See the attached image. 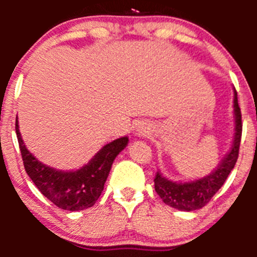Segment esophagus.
Wrapping results in <instances>:
<instances>
[{"instance_id":"obj_1","label":"esophagus","mask_w":257,"mask_h":257,"mask_svg":"<svg viewBox=\"0 0 257 257\" xmlns=\"http://www.w3.org/2000/svg\"><path fill=\"white\" fill-rule=\"evenodd\" d=\"M138 132H139V134H142V136H144L145 133H148L147 129H144V128H139Z\"/></svg>"}]
</instances>
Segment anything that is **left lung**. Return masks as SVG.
<instances>
[{
  "label": "left lung",
  "instance_id": "8db88e82",
  "mask_svg": "<svg viewBox=\"0 0 257 257\" xmlns=\"http://www.w3.org/2000/svg\"><path fill=\"white\" fill-rule=\"evenodd\" d=\"M234 113H235V137L231 150L222 159L216 170L208 177L190 181V183H173L157 173L154 178V189L165 204L172 208L193 211L201 209L211 200L212 196L224 185L231 170L234 169L239 158V149L242 133L241 110L237 103V93L234 92Z\"/></svg>",
  "mask_w": 257,
  "mask_h": 257
}]
</instances>
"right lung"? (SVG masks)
<instances>
[{
	"mask_svg": "<svg viewBox=\"0 0 257 257\" xmlns=\"http://www.w3.org/2000/svg\"><path fill=\"white\" fill-rule=\"evenodd\" d=\"M16 134L23 165L38 190L59 209L78 211L95 204L104 189L110 168L116 155L125 148L129 139L119 138L104 145L92 160L76 172H59L38 162L27 150L16 119Z\"/></svg>",
	"mask_w": 257,
	"mask_h": 257,
	"instance_id": "right-lung-1",
	"label": "right lung"
}]
</instances>
